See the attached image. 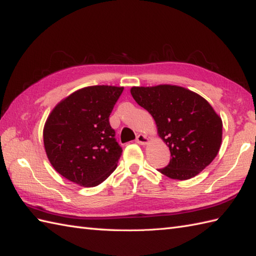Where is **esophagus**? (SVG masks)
I'll use <instances>...</instances> for the list:
<instances>
[{
    "mask_svg": "<svg viewBox=\"0 0 256 256\" xmlns=\"http://www.w3.org/2000/svg\"><path fill=\"white\" fill-rule=\"evenodd\" d=\"M148 141H149V138H148L146 134H138L137 139H136V142L139 144H148Z\"/></svg>",
    "mask_w": 256,
    "mask_h": 256,
    "instance_id": "esophagus-1",
    "label": "esophagus"
}]
</instances>
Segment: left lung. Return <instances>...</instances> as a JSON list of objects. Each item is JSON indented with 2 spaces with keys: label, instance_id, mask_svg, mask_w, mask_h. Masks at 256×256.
<instances>
[{
  "label": "left lung",
  "instance_id": "obj_1",
  "mask_svg": "<svg viewBox=\"0 0 256 256\" xmlns=\"http://www.w3.org/2000/svg\"><path fill=\"white\" fill-rule=\"evenodd\" d=\"M130 93L151 114L158 136L170 148L172 158L158 172L173 180H190L217 156L222 120L200 95L168 84L134 86Z\"/></svg>",
  "mask_w": 256,
  "mask_h": 256
}]
</instances>
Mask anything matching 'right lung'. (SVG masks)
<instances>
[{"label": "right lung", "mask_w": 256, "mask_h": 256, "mask_svg": "<svg viewBox=\"0 0 256 256\" xmlns=\"http://www.w3.org/2000/svg\"><path fill=\"white\" fill-rule=\"evenodd\" d=\"M124 88L94 85L62 100L47 118L44 144L56 172L84 187L98 186L115 171L122 149L110 115Z\"/></svg>", "instance_id": "add662e5"}]
</instances>
